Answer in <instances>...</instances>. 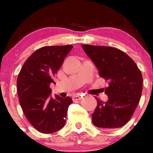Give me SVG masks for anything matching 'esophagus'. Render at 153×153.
<instances>
[{
	"label": "esophagus",
	"instance_id": "esophagus-1",
	"mask_svg": "<svg viewBox=\"0 0 153 153\" xmlns=\"http://www.w3.org/2000/svg\"><path fill=\"white\" fill-rule=\"evenodd\" d=\"M82 99V96H79V95H76V96H73V99L75 100V101H80Z\"/></svg>",
	"mask_w": 153,
	"mask_h": 153
}]
</instances>
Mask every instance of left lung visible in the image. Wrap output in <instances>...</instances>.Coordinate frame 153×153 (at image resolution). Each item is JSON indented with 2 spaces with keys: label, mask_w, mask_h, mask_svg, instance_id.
I'll return each mask as SVG.
<instances>
[{
  "label": "left lung",
  "mask_w": 153,
  "mask_h": 153,
  "mask_svg": "<svg viewBox=\"0 0 153 153\" xmlns=\"http://www.w3.org/2000/svg\"><path fill=\"white\" fill-rule=\"evenodd\" d=\"M85 54L108 81L105 90L108 100L100 101L92 114L96 127L112 129L129 122L143 91V75L133 59L122 50L111 47L82 45Z\"/></svg>",
  "instance_id": "8db88e82"
}]
</instances>
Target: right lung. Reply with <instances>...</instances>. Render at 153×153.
I'll return each instance as SVG.
<instances>
[{
	"mask_svg": "<svg viewBox=\"0 0 153 153\" xmlns=\"http://www.w3.org/2000/svg\"><path fill=\"white\" fill-rule=\"evenodd\" d=\"M73 46H48L35 51L24 62L17 78L19 103L24 115L36 130L51 134L65 124L71 97L51 96L50 83Z\"/></svg>",
	"mask_w": 153,
	"mask_h": 153,
	"instance_id": "1",
	"label": "right lung"
}]
</instances>
